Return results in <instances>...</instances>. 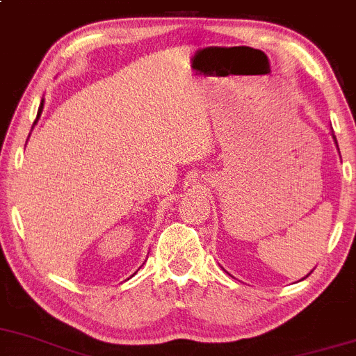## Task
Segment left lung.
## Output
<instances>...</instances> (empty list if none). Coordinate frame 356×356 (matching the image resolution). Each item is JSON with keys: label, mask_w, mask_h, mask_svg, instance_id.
<instances>
[{"label": "left lung", "mask_w": 356, "mask_h": 356, "mask_svg": "<svg viewBox=\"0 0 356 356\" xmlns=\"http://www.w3.org/2000/svg\"><path fill=\"white\" fill-rule=\"evenodd\" d=\"M331 135H332V138H334V144H336V147H338V142H336V137H334V131H331ZM338 151H339V149H338ZM310 274V273H309ZM307 277V276H305Z\"/></svg>", "instance_id": "8db88e82"}]
</instances>
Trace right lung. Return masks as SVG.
Instances as JSON below:
<instances>
[{"label": "right lung", "instance_id": "add662e5", "mask_svg": "<svg viewBox=\"0 0 356 356\" xmlns=\"http://www.w3.org/2000/svg\"><path fill=\"white\" fill-rule=\"evenodd\" d=\"M42 108H44V99L41 101V106H39V111H38V118H35V122H38L39 120V116H41V113H42Z\"/></svg>", "mask_w": 356, "mask_h": 356}]
</instances>
